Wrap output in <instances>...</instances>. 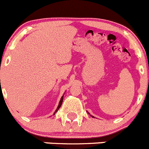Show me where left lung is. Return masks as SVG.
Masks as SVG:
<instances>
[{
	"label": "left lung",
	"mask_w": 149,
	"mask_h": 149,
	"mask_svg": "<svg viewBox=\"0 0 149 149\" xmlns=\"http://www.w3.org/2000/svg\"><path fill=\"white\" fill-rule=\"evenodd\" d=\"M92 117H93V116H92Z\"/></svg>",
	"instance_id": "1"
}]
</instances>
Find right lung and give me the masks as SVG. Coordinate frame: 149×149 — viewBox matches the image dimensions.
<instances>
[{"label": "right lung", "mask_w": 149, "mask_h": 149, "mask_svg": "<svg viewBox=\"0 0 149 149\" xmlns=\"http://www.w3.org/2000/svg\"><path fill=\"white\" fill-rule=\"evenodd\" d=\"M63 96L62 97H61V100H60V103H59V105H58V107H57V109H56V111H55V112H54V114H55V113H56V112H57V111H58V110H59V108H60V106H61L62 103H63Z\"/></svg>", "instance_id": "add662e5"}]
</instances>
